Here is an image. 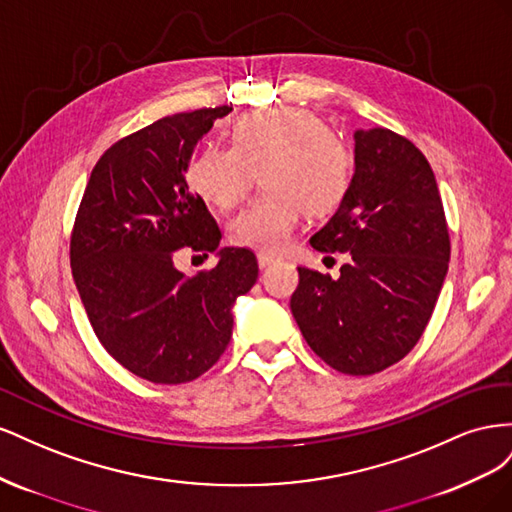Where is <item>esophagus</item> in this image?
I'll return each mask as SVG.
<instances>
[{
	"label": "esophagus",
	"mask_w": 512,
	"mask_h": 512,
	"mask_svg": "<svg viewBox=\"0 0 512 512\" xmlns=\"http://www.w3.org/2000/svg\"><path fill=\"white\" fill-rule=\"evenodd\" d=\"M258 267L260 269H267V267H271L273 262H277V256H273V254H269V252H258Z\"/></svg>",
	"instance_id": "esophagus-1"
}]
</instances>
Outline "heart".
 Returning <instances> with one entry per match:
<instances>
[{
	"mask_svg": "<svg viewBox=\"0 0 512 512\" xmlns=\"http://www.w3.org/2000/svg\"><path fill=\"white\" fill-rule=\"evenodd\" d=\"M260 170L265 185L228 224L235 245L277 252L303 213L324 215L342 205L354 160L342 138L307 108H260L232 128V145H209L190 166V183L205 203L230 209Z\"/></svg>",
	"mask_w": 512,
	"mask_h": 512,
	"instance_id": "b5f03b06",
	"label": "heart"
}]
</instances>
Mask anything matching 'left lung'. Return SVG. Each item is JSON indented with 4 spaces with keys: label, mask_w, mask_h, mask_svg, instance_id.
I'll return each instance as SVG.
<instances>
[{
    "label": "left lung",
    "mask_w": 512,
    "mask_h": 512,
    "mask_svg": "<svg viewBox=\"0 0 512 512\" xmlns=\"http://www.w3.org/2000/svg\"><path fill=\"white\" fill-rule=\"evenodd\" d=\"M309 243L350 254L337 280L299 267L290 309L309 348L350 376L404 359L427 327L451 258L423 153L386 128L356 130L350 190Z\"/></svg>",
    "instance_id": "left-lung-1"
}]
</instances>
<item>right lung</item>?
<instances>
[{
  "instance_id": "1",
  "label": "right lung",
  "mask_w": 512,
  "mask_h": 512,
  "mask_svg": "<svg viewBox=\"0 0 512 512\" xmlns=\"http://www.w3.org/2000/svg\"><path fill=\"white\" fill-rule=\"evenodd\" d=\"M230 106L162 117L108 147L91 170L70 239L76 290L100 344L134 376L181 384L218 363L232 305L258 277L254 252L222 247L205 200L188 188L194 149ZM219 265L190 278L177 249Z\"/></svg>"
}]
</instances>
